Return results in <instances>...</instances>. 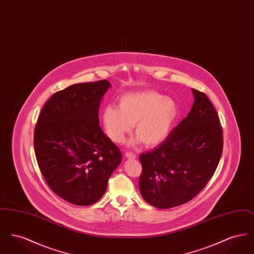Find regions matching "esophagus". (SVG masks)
<instances>
[{
  "instance_id": "obj_1",
  "label": "esophagus",
  "mask_w": 254,
  "mask_h": 254,
  "mask_svg": "<svg viewBox=\"0 0 254 254\" xmlns=\"http://www.w3.org/2000/svg\"><path fill=\"white\" fill-rule=\"evenodd\" d=\"M126 157L127 158V159H135L136 158V155L134 154V153H132V152H126Z\"/></svg>"
}]
</instances>
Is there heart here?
<instances>
[{"label": "heart", "instance_id": "1", "mask_svg": "<svg viewBox=\"0 0 254 254\" xmlns=\"http://www.w3.org/2000/svg\"><path fill=\"white\" fill-rule=\"evenodd\" d=\"M179 113V106L174 99L147 90L124 95L118 101V108L105 107L101 121L111 141L123 142L134 125L138 136L131 144L142 140L145 145L151 146L162 143L169 136Z\"/></svg>", "mask_w": 254, "mask_h": 254}]
</instances>
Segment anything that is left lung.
<instances>
[{
  "instance_id": "1",
  "label": "left lung",
  "mask_w": 254,
  "mask_h": 254,
  "mask_svg": "<svg viewBox=\"0 0 254 254\" xmlns=\"http://www.w3.org/2000/svg\"><path fill=\"white\" fill-rule=\"evenodd\" d=\"M188 116L152 150L142 153L139 189L146 203L158 208L183 205L210 180L223 151L217 112L205 93L191 89Z\"/></svg>"
}]
</instances>
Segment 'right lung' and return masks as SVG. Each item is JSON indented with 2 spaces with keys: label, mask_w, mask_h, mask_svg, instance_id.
I'll return each mask as SVG.
<instances>
[{
  "label": "right lung",
  "mask_w": 254,
  "mask_h": 254,
  "mask_svg": "<svg viewBox=\"0 0 254 254\" xmlns=\"http://www.w3.org/2000/svg\"><path fill=\"white\" fill-rule=\"evenodd\" d=\"M111 87L107 80L70 85L50 97L34 131V150L49 188L73 205H92L105 194L122 153L99 126Z\"/></svg>",
  "instance_id": "obj_1"
}]
</instances>
